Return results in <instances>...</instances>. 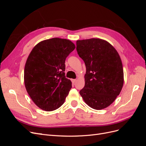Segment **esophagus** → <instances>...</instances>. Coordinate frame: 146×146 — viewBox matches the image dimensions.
<instances>
[{
  "instance_id": "obj_1",
  "label": "esophagus",
  "mask_w": 146,
  "mask_h": 146,
  "mask_svg": "<svg viewBox=\"0 0 146 146\" xmlns=\"http://www.w3.org/2000/svg\"><path fill=\"white\" fill-rule=\"evenodd\" d=\"M72 83L73 84H74L75 83H76V81H77V80H76V79H72Z\"/></svg>"
}]
</instances>
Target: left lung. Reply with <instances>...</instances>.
Instances as JSON below:
<instances>
[{
	"instance_id": "left-lung-1",
	"label": "left lung",
	"mask_w": 146,
	"mask_h": 146,
	"mask_svg": "<svg viewBox=\"0 0 146 146\" xmlns=\"http://www.w3.org/2000/svg\"><path fill=\"white\" fill-rule=\"evenodd\" d=\"M76 44L86 69L85 86L80 94L91 108H107L120 94L123 85L120 56L111 44L102 39L77 40Z\"/></svg>"
}]
</instances>
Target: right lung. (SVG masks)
Wrapping results in <instances>:
<instances>
[{"mask_svg":"<svg viewBox=\"0 0 146 146\" xmlns=\"http://www.w3.org/2000/svg\"><path fill=\"white\" fill-rule=\"evenodd\" d=\"M76 46L69 39L54 38L35 46L26 61L24 84L36 106L47 111L62 105L72 88L65 77V60Z\"/></svg>","mask_w":146,"mask_h":146,"instance_id":"add662e5","label":"right lung"}]
</instances>
